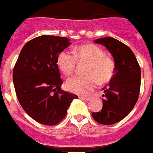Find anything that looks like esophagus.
I'll list each match as a JSON object with an SVG mask.
<instances>
[{
  "label": "esophagus",
  "mask_w": 153,
  "mask_h": 153,
  "mask_svg": "<svg viewBox=\"0 0 153 153\" xmlns=\"http://www.w3.org/2000/svg\"><path fill=\"white\" fill-rule=\"evenodd\" d=\"M79 99H82V100H84V101H89L91 98L89 97H85V96H79Z\"/></svg>",
  "instance_id": "esophagus-1"
}]
</instances>
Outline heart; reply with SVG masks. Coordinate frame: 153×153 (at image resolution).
Masks as SVG:
<instances>
[{"instance_id":"b5f03b06","label":"heart","mask_w":153,"mask_h":153,"mask_svg":"<svg viewBox=\"0 0 153 153\" xmlns=\"http://www.w3.org/2000/svg\"><path fill=\"white\" fill-rule=\"evenodd\" d=\"M73 54L69 51H62L57 57V65L66 76L73 74L77 62L86 61L84 73L85 75L74 76L66 82L69 91L80 95L88 94L96 85L108 83L113 79L115 71L114 60L104 55L102 48L94 44H85L75 47Z\"/></svg>"}]
</instances>
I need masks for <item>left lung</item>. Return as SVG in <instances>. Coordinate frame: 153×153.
<instances>
[{
    "label": "left lung",
    "instance_id": "8db88e82",
    "mask_svg": "<svg viewBox=\"0 0 153 153\" xmlns=\"http://www.w3.org/2000/svg\"><path fill=\"white\" fill-rule=\"evenodd\" d=\"M106 47L113 55L115 71L108 87L102 90V108L92 113L100 124L111 125L123 120L132 110L138 99L141 86V69L133 52L121 41L113 37L94 40Z\"/></svg>",
    "mask_w": 153,
    "mask_h": 153
}]
</instances>
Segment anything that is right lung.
Listing matches in <instances>:
<instances>
[{"instance_id": "right-lung-1", "label": "right lung", "mask_w": 153, "mask_h": 153, "mask_svg": "<svg viewBox=\"0 0 153 153\" xmlns=\"http://www.w3.org/2000/svg\"><path fill=\"white\" fill-rule=\"evenodd\" d=\"M66 37L41 36L22 48L13 69L17 99L25 112L41 124H58L78 96L62 90L59 54L70 45Z\"/></svg>"}]
</instances>
